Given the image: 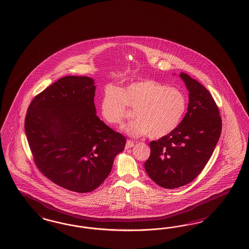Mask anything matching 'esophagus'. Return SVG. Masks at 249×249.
<instances>
[{"label":"esophagus","mask_w":249,"mask_h":249,"mask_svg":"<svg viewBox=\"0 0 249 249\" xmlns=\"http://www.w3.org/2000/svg\"><path fill=\"white\" fill-rule=\"evenodd\" d=\"M135 145V143L133 142V141H131V140H127V142H126V144H125V149H129V148H132L133 146Z\"/></svg>","instance_id":"esophagus-1"}]
</instances>
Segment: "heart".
<instances>
[{"label": "heart", "mask_w": 249, "mask_h": 249, "mask_svg": "<svg viewBox=\"0 0 249 249\" xmlns=\"http://www.w3.org/2000/svg\"><path fill=\"white\" fill-rule=\"evenodd\" d=\"M127 106L135 109V120L124 126L131 137L148 135L154 139L166 137L178 126L187 109L184 92L160 81H134L123 88L107 85L101 100V113L111 125H121Z\"/></svg>", "instance_id": "1"}]
</instances>
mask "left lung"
<instances>
[{
    "label": "left lung",
    "instance_id": "left-lung-1",
    "mask_svg": "<svg viewBox=\"0 0 249 249\" xmlns=\"http://www.w3.org/2000/svg\"><path fill=\"white\" fill-rule=\"evenodd\" d=\"M189 90L184 118L172 133L150 142L144 162L147 175L165 189L184 186L204 169L221 136L222 119L208 89L186 73H180Z\"/></svg>",
    "mask_w": 249,
    "mask_h": 249
}]
</instances>
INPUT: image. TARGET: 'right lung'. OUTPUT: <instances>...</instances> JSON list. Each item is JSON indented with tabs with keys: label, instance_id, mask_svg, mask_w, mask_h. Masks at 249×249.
<instances>
[{
	"label": "right lung",
	"instance_id": "right-lung-1",
	"mask_svg": "<svg viewBox=\"0 0 249 249\" xmlns=\"http://www.w3.org/2000/svg\"><path fill=\"white\" fill-rule=\"evenodd\" d=\"M95 89L91 78L63 77L33 99L24 121L37 169L75 193L102 184L126 143L97 116Z\"/></svg>",
	"mask_w": 249,
	"mask_h": 249
}]
</instances>
